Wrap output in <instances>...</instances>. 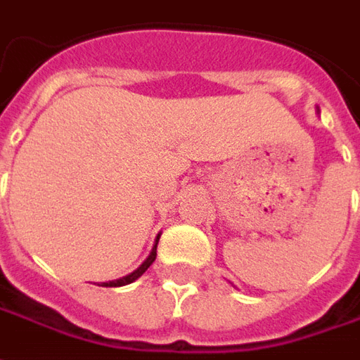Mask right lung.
<instances>
[{"instance_id": "1", "label": "right lung", "mask_w": 360, "mask_h": 360, "mask_svg": "<svg viewBox=\"0 0 360 360\" xmlns=\"http://www.w3.org/2000/svg\"><path fill=\"white\" fill-rule=\"evenodd\" d=\"M157 244H159V236H157V242H155V248H153L151 256L147 257L143 264H141V266L135 269L134 274L126 275V277H122V279H116V281L103 283V287H122V285H127V283H134L135 279H137V277H141V275H143L145 271H147V267L151 266L153 262H155V257H157Z\"/></svg>"}]
</instances>
